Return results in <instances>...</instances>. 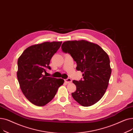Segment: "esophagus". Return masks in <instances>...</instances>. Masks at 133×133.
Here are the masks:
<instances>
[{"label": "esophagus", "mask_w": 133, "mask_h": 133, "mask_svg": "<svg viewBox=\"0 0 133 133\" xmlns=\"http://www.w3.org/2000/svg\"><path fill=\"white\" fill-rule=\"evenodd\" d=\"M64 81H65V83H71L72 80H71V78H67V79H65L64 80Z\"/></svg>", "instance_id": "34e87169"}]
</instances>
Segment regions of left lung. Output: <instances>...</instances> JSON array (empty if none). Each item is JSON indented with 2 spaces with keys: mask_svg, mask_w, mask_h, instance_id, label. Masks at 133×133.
<instances>
[{
  "mask_svg": "<svg viewBox=\"0 0 133 133\" xmlns=\"http://www.w3.org/2000/svg\"><path fill=\"white\" fill-rule=\"evenodd\" d=\"M62 50L76 62L77 70L83 72V80L72 81L76 86L72 97L84 107L95 104L109 84L111 69L108 54L97 44L85 40L64 42Z\"/></svg>",
  "mask_w": 133,
  "mask_h": 133,
  "instance_id": "obj_1",
  "label": "left lung"
}]
</instances>
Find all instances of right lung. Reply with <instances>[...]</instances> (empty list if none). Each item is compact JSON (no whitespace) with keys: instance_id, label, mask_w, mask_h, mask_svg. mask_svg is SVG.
<instances>
[{"instance_id":"right-lung-1","label":"right lung","mask_w":133,"mask_h":133,"mask_svg":"<svg viewBox=\"0 0 133 133\" xmlns=\"http://www.w3.org/2000/svg\"><path fill=\"white\" fill-rule=\"evenodd\" d=\"M62 42H44L25 49L18 59L17 78L21 89L31 103L39 107L46 105L56 95L64 79L44 75Z\"/></svg>"}]
</instances>
